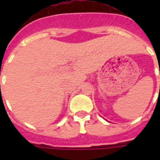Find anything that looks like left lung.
Returning a JSON list of instances; mask_svg holds the SVG:
<instances>
[{"instance_id":"1","label":"left lung","mask_w":160,"mask_h":160,"mask_svg":"<svg viewBox=\"0 0 160 160\" xmlns=\"http://www.w3.org/2000/svg\"><path fill=\"white\" fill-rule=\"evenodd\" d=\"M159 71H160V70H159ZM159 75H160V74H159ZM160 88V87H159Z\"/></svg>"}]
</instances>
